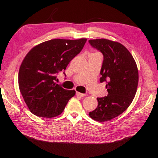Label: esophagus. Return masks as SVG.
I'll return each instance as SVG.
<instances>
[{"instance_id":"esophagus-1","label":"esophagus","mask_w":158,"mask_h":158,"mask_svg":"<svg viewBox=\"0 0 158 158\" xmlns=\"http://www.w3.org/2000/svg\"><path fill=\"white\" fill-rule=\"evenodd\" d=\"M76 95L77 96H80V97H85L86 96L85 94H81V93H79V92H77Z\"/></svg>"}]
</instances>
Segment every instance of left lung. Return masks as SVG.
<instances>
[{
    "label": "left lung",
    "mask_w": 158,
    "mask_h": 158,
    "mask_svg": "<svg viewBox=\"0 0 158 158\" xmlns=\"http://www.w3.org/2000/svg\"><path fill=\"white\" fill-rule=\"evenodd\" d=\"M89 43L103 54L100 82H106L108 96L98 98V107L89 115L104 122L124 112L132 103L137 89L138 69L130 52L121 44L106 39L89 40Z\"/></svg>",
    "instance_id": "left-lung-1"
}]
</instances>
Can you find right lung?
Returning a JSON list of instances; mask_svg holds the SVG:
<instances>
[{"label":"right lung","instance_id":"1","mask_svg":"<svg viewBox=\"0 0 158 158\" xmlns=\"http://www.w3.org/2000/svg\"><path fill=\"white\" fill-rule=\"evenodd\" d=\"M86 41L51 40L34 47L25 56L19 71V87L34 115L48 118L60 115L75 96V90L64 89L55 83L56 74L65 71Z\"/></svg>","mask_w":158,"mask_h":158}]
</instances>
